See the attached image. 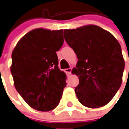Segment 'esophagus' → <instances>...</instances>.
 <instances>
[{
	"mask_svg": "<svg viewBox=\"0 0 129 129\" xmlns=\"http://www.w3.org/2000/svg\"><path fill=\"white\" fill-rule=\"evenodd\" d=\"M64 72L66 73L67 75H70L71 74V72H72V68H68V69H65Z\"/></svg>",
	"mask_w": 129,
	"mask_h": 129,
	"instance_id": "34e87169",
	"label": "esophagus"
}]
</instances>
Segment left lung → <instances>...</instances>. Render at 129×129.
Returning a JSON list of instances; mask_svg holds the SVG:
<instances>
[{"instance_id":"obj_1","label":"left lung","mask_w":129,"mask_h":129,"mask_svg":"<svg viewBox=\"0 0 129 129\" xmlns=\"http://www.w3.org/2000/svg\"><path fill=\"white\" fill-rule=\"evenodd\" d=\"M64 39L79 59L73 70L79 76L75 87L79 101L89 108L107 105L120 88L124 69L118 41L95 25L64 30Z\"/></svg>"}]
</instances>
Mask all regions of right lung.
I'll return each mask as SVG.
<instances>
[{
    "mask_svg": "<svg viewBox=\"0 0 129 129\" xmlns=\"http://www.w3.org/2000/svg\"><path fill=\"white\" fill-rule=\"evenodd\" d=\"M63 44V30L38 28L24 36L12 52L15 88L34 109L49 111L60 101L66 75L58 68L56 52Z\"/></svg>",
    "mask_w": 129,
    "mask_h": 129,
    "instance_id": "right-lung-1",
    "label": "right lung"
}]
</instances>
